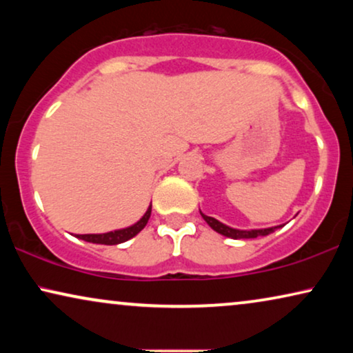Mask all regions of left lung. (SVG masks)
Instances as JSON below:
<instances>
[{
	"instance_id": "left-lung-1",
	"label": "left lung",
	"mask_w": 353,
	"mask_h": 353,
	"mask_svg": "<svg viewBox=\"0 0 353 353\" xmlns=\"http://www.w3.org/2000/svg\"><path fill=\"white\" fill-rule=\"evenodd\" d=\"M202 219L207 221V225L210 226L212 230L216 231V233L226 236V238H231V239H250V238H257V236H267L270 233H273L274 230L281 228L283 225H278V226H272V228H260V230H238V228H231V226L221 223L214 216H209L205 214H202Z\"/></svg>"
}]
</instances>
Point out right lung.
<instances>
[{"label": "right lung", "mask_w": 353, "mask_h": 353, "mask_svg": "<svg viewBox=\"0 0 353 353\" xmlns=\"http://www.w3.org/2000/svg\"><path fill=\"white\" fill-rule=\"evenodd\" d=\"M151 209H152V204L148 207L146 214H144L137 223H133L132 226H127V228L114 230V231H109V233H101V234H77V238L93 244H105V245L122 244L125 241L132 239L133 236H137L139 231L146 226L149 216H151Z\"/></svg>", "instance_id": "obj_1"}]
</instances>
